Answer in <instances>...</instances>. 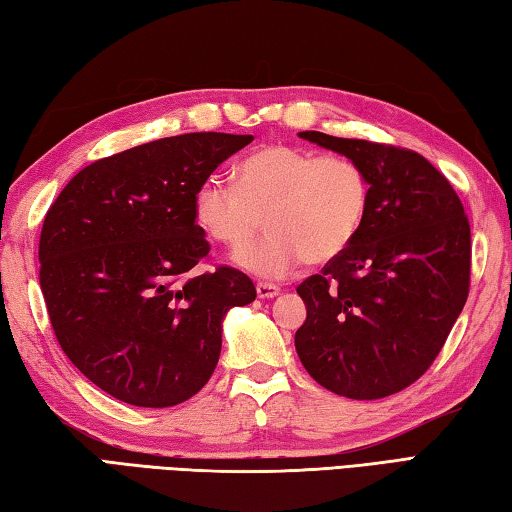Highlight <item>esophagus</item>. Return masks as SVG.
<instances>
[{
	"mask_svg": "<svg viewBox=\"0 0 512 512\" xmlns=\"http://www.w3.org/2000/svg\"><path fill=\"white\" fill-rule=\"evenodd\" d=\"M256 294H258V298H274V296L281 294V287L274 285V283H258Z\"/></svg>",
	"mask_w": 512,
	"mask_h": 512,
	"instance_id": "obj_1",
	"label": "esophagus"
}]
</instances>
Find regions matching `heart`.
<instances>
[{
    "label": "heart",
    "mask_w": 512,
    "mask_h": 512,
    "mask_svg": "<svg viewBox=\"0 0 512 512\" xmlns=\"http://www.w3.org/2000/svg\"><path fill=\"white\" fill-rule=\"evenodd\" d=\"M238 185L220 176L202 182L196 218L207 234L238 252L263 226L270 236L236 263L260 278H285L307 260L325 265L354 243L370 207V180L359 162L272 144L240 162Z\"/></svg>",
    "instance_id": "1"
}]
</instances>
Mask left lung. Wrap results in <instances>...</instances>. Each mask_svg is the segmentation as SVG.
<instances>
[{
    "mask_svg": "<svg viewBox=\"0 0 512 512\" xmlns=\"http://www.w3.org/2000/svg\"><path fill=\"white\" fill-rule=\"evenodd\" d=\"M298 136L356 160L370 180L359 236L296 287L307 307L294 336L298 359L341 397H390L430 368L466 305L464 205L419 153L321 131Z\"/></svg>",
    "mask_w": 512,
    "mask_h": 512,
    "instance_id": "1",
    "label": "left lung"
}]
</instances>
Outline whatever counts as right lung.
Instances as JSON below:
<instances>
[{
    "label": "right lung",
    "mask_w": 512,
    "mask_h": 512,
    "mask_svg": "<svg viewBox=\"0 0 512 512\" xmlns=\"http://www.w3.org/2000/svg\"><path fill=\"white\" fill-rule=\"evenodd\" d=\"M254 136L185 133L84 167L48 209L40 285L64 354L138 408H171L214 374L225 314L256 287L209 254L196 225L202 182Z\"/></svg>",
    "instance_id": "1"
}]
</instances>
